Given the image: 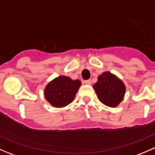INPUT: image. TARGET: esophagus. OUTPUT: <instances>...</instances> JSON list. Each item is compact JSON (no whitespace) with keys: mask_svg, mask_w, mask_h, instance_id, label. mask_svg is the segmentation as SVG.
<instances>
[{"mask_svg":"<svg viewBox=\"0 0 155 155\" xmlns=\"http://www.w3.org/2000/svg\"><path fill=\"white\" fill-rule=\"evenodd\" d=\"M84 84H85V85H91V81L89 79V80H85L84 81Z\"/></svg>","mask_w":155,"mask_h":155,"instance_id":"1","label":"esophagus"}]
</instances>
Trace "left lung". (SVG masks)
Listing matches in <instances>:
<instances>
[{
    "label": "left lung",
    "mask_w": 155,
    "mask_h": 155,
    "mask_svg": "<svg viewBox=\"0 0 155 155\" xmlns=\"http://www.w3.org/2000/svg\"><path fill=\"white\" fill-rule=\"evenodd\" d=\"M98 99L109 107H116L124 99L126 87L124 82L115 74L106 71L100 75L97 82L93 85Z\"/></svg>",
    "instance_id": "1"
}]
</instances>
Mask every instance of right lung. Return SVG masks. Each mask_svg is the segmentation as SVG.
<instances>
[{"instance_id": "obj_1", "label": "right lung", "mask_w": 155, "mask_h": 155, "mask_svg": "<svg viewBox=\"0 0 155 155\" xmlns=\"http://www.w3.org/2000/svg\"><path fill=\"white\" fill-rule=\"evenodd\" d=\"M81 85L78 79L59 76L48 82L44 89V97L52 107H64L73 102Z\"/></svg>"}]
</instances>
